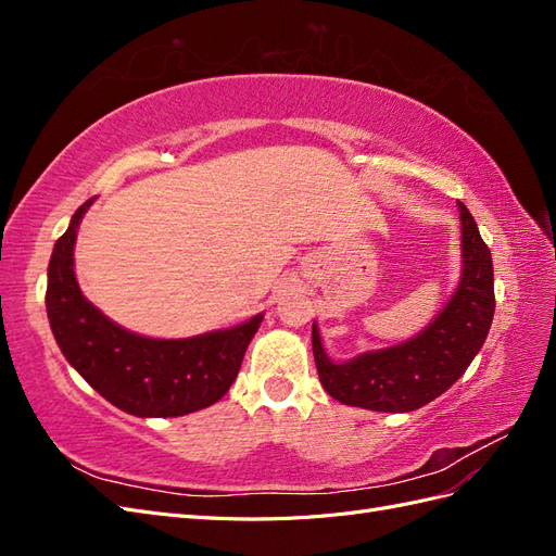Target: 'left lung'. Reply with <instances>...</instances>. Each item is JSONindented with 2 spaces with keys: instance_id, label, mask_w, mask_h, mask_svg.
I'll list each match as a JSON object with an SVG mask.
<instances>
[{
  "instance_id": "1",
  "label": "left lung",
  "mask_w": 556,
  "mask_h": 556,
  "mask_svg": "<svg viewBox=\"0 0 556 556\" xmlns=\"http://www.w3.org/2000/svg\"><path fill=\"white\" fill-rule=\"evenodd\" d=\"M462 215V280L447 306L415 339L333 364L313 325V357L329 396L380 413H410L441 396L457 382L480 352L494 317L492 252L482 241L473 215Z\"/></svg>"
}]
</instances>
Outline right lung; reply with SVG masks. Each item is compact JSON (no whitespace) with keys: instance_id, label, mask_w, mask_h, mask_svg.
<instances>
[{"instance_id":"right-lung-1","label":"right lung","mask_w":556,"mask_h":556,"mask_svg":"<svg viewBox=\"0 0 556 556\" xmlns=\"http://www.w3.org/2000/svg\"><path fill=\"white\" fill-rule=\"evenodd\" d=\"M90 204L92 199L78 206L48 264L46 311L62 355L92 390L129 415L180 417L213 406L237 380L262 313L239 327L178 341L117 327L83 296L74 276L76 231Z\"/></svg>"}]
</instances>
